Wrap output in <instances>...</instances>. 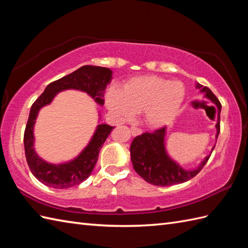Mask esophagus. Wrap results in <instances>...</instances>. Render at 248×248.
Returning <instances> with one entry per match:
<instances>
[{"label": "esophagus", "instance_id": "34e87169", "mask_svg": "<svg viewBox=\"0 0 248 248\" xmlns=\"http://www.w3.org/2000/svg\"><path fill=\"white\" fill-rule=\"evenodd\" d=\"M130 130H131V135L133 136H138V135L142 134V130L138 127H135V126H133V127L130 128Z\"/></svg>", "mask_w": 248, "mask_h": 248}]
</instances>
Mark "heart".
Returning a JSON list of instances; mask_svg holds the SVG:
<instances>
[{
  "label": "heart",
  "instance_id": "1",
  "mask_svg": "<svg viewBox=\"0 0 248 248\" xmlns=\"http://www.w3.org/2000/svg\"><path fill=\"white\" fill-rule=\"evenodd\" d=\"M185 95V88L178 81L170 82L158 76H140L126 82L123 91L110 89L106 104L119 120H129L135 111H143L146 124L158 128L177 115Z\"/></svg>",
  "mask_w": 248,
  "mask_h": 248
}]
</instances>
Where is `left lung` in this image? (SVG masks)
<instances>
[{"label":"left lung","instance_id":"8db88e82","mask_svg":"<svg viewBox=\"0 0 248 248\" xmlns=\"http://www.w3.org/2000/svg\"><path fill=\"white\" fill-rule=\"evenodd\" d=\"M196 88L201 89V92L217 108V123L216 125V138L217 139L219 134V113L222 109L221 103L208 87L197 84ZM166 135L167 127L157 129L154 133H144L136 137L130 145V158L135 170L148 184L154 186H167L188 181L201 172L211 155L210 154L203 159L197 168L186 170L168 155Z\"/></svg>","mask_w":248,"mask_h":248}]
</instances>
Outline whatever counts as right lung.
Here are the masks:
<instances>
[{
    "label": "right lung",
    "mask_w": 248,
    "mask_h": 248,
    "mask_svg": "<svg viewBox=\"0 0 248 248\" xmlns=\"http://www.w3.org/2000/svg\"><path fill=\"white\" fill-rule=\"evenodd\" d=\"M111 78L112 71L108 68L82 65L73 73L47 85L31 105L24 131L25 157L31 172L43 185L54 189H68L85 181L94 169L98 153L113 127L107 124H98L90 142L78 157L60 164L48 163L38 156L34 147V126L39 110L51 104L57 93L69 89L86 92L98 105L103 106L104 93Z\"/></svg>",
    "instance_id": "add662e5"
}]
</instances>
